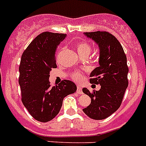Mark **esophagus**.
Segmentation results:
<instances>
[{
	"label": "esophagus",
	"mask_w": 146,
	"mask_h": 146,
	"mask_svg": "<svg viewBox=\"0 0 146 146\" xmlns=\"http://www.w3.org/2000/svg\"><path fill=\"white\" fill-rule=\"evenodd\" d=\"M76 92L79 94H83V90H82V87L80 86H77V89H76Z\"/></svg>",
	"instance_id": "esophagus-1"
}]
</instances>
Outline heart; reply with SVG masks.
Wrapping results in <instances>:
<instances>
[{"label":"heart","mask_w":146,"mask_h":146,"mask_svg":"<svg viewBox=\"0 0 146 146\" xmlns=\"http://www.w3.org/2000/svg\"><path fill=\"white\" fill-rule=\"evenodd\" d=\"M92 50V46L87 42H80L77 44V51L79 54L81 56L85 55V54H90ZM71 78L76 82H80L83 78V74L81 71H75L71 74Z\"/></svg>","instance_id":"heart-1"}]
</instances>
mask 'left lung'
<instances>
[{
    "label": "left lung",
    "instance_id": "left-lung-1",
    "mask_svg": "<svg viewBox=\"0 0 146 146\" xmlns=\"http://www.w3.org/2000/svg\"><path fill=\"white\" fill-rule=\"evenodd\" d=\"M85 35L100 47V66L91 73L90 82L100 84L101 89L90 92L83 88L91 103L83 111L93 119H104L115 113L122 102L129 84L127 59L119 41L107 31L86 32Z\"/></svg>",
    "mask_w": 146,
    "mask_h": 146
}]
</instances>
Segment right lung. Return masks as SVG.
Wrapping results in <instances>:
<instances>
[{
	"mask_svg": "<svg viewBox=\"0 0 146 146\" xmlns=\"http://www.w3.org/2000/svg\"><path fill=\"white\" fill-rule=\"evenodd\" d=\"M65 33L43 32L33 39L22 54L19 66L21 100L31 116L39 122L50 121L57 115L65 96L76 91V86L63 80L50 86V71L56 68L55 53Z\"/></svg>",
	"mask_w": 146,
	"mask_h": 146,
	"instance_id": "right-lung-1",
	"label": "right lung"
}]
</instances>
